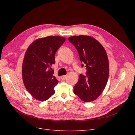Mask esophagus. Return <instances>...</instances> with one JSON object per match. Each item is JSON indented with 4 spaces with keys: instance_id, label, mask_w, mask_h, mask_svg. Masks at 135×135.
<instances>
[{
    "instance_id": "1",
    "label": "esophagus",
    "mask_w": 135,
    "mask_h": 135,
    "mask_svg": "<svg viewBox=\"0 0 135 135\" xmlns=\"http://www.w3.org/2000/svg\"><path fill=\"white\" fill-rule=\"evenodd\" d=\"M66 78V75H62L61 76V79L62 80H65Z\"/></svg>"
}]
</instances>
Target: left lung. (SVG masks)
<instances>
[{"label": "left lung", "instance_id": "obj_1", "mask_svg": "<svg viewBox=\"0 0 135 135\" xmlns=\"http://www.w3.org/2000/svg\"><path fill=\"white\" fill-rule=\"evenodd\" d=\"M78 52L82 67L85 66L86 76L80 74L74 87V93L85 102L100 96L107 85L109 61L103 46L91 36L80 35L68 38Z\"/></svg>", "mask_w": 135, "mask_h": 135}]
</instances>
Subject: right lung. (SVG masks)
Instances as JSON below:
<instances>
[{
  "label": "right lung",
  "mask_w": 135,
  "mask_h": 135,
  "mask_svg": "<svg viewBox=\"0 0 135 135\" xmlns=\"http://www.w3.org/2000/svg\"><path fill=\"white\" fill-rule=\"evenodd\" d=\"M66 38L48 36L34 40L27 49L22 63L25 86L35 99L44 101L55 94L59 81L51 67L55 63V54Z\"/></svg>",
  "instance_id": "obj_1"
}]
</instances>
